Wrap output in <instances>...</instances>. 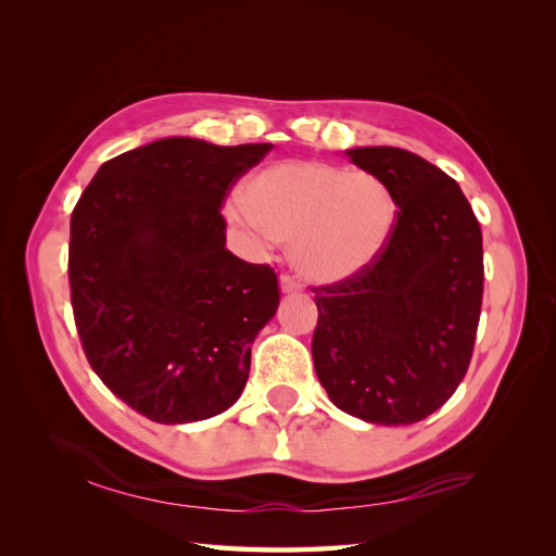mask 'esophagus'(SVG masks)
<instances>
[{
    "label": "esophagus",
    "mask_w": 556,
    "mask_h": 556,
    "mask_svg": "<svg viewBox=\"0 0 556 556\" xmlns=\"http://www.w3.org/2000/svg\"><path fill=\"white\" fill-rule=\"evenodd\" d=\"M303 289L301 281L291 275H281V291L285 293H299Z\"/></svg>",
    "instance_id": "1"
}]
</instances>
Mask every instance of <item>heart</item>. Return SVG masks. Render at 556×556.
<instances>
[{"instance_id": "b5f03b06", "label": "heart", "mask_w": 556, "mask_h": 556, "mask_svg": "<svg viewBox=\"0 0 556 556\" xmlns=\"http://www.w3.org/2000/svg\"><path fill=\"white\" fill-rule=\"evenodd\" d=\"M227 212L257 243H291L293 265L313 281L368 267L396 224L394 195L375 174L299 160L257 172Z\"/></svg>"}]
</instances>
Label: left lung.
<instances>
[{
  "label": "left lung",
  "instance_id": "obj_1",
  "mask_svg": "<svg viewBox=\"0 0 556 556\" xmlns=\"http://www.w3.org/2000/svg\"><path fill=\"white\" fill-rule=\"evenodd\" d=\"M399 207L384 251L315 287L313 361L332 404L377 425L428 418L473 356L482 305V231L458 184L401 148H353Z\"/></svg>",
  "mask_w": 556,
  "mask_h": 556
}]
</instances>
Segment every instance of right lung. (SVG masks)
<instances>
[{
	"mask_svg": "<svg viewBox=\"0 0 556 556\" xmlns=\"http://www.w3.org/2000/svg\"><path fill=\"white\" fill-rule=\"evenodd\" d=\"M269 143L164 138L104 162L71 212V308L90 368L148 420L227 410L279 303L277 271L227 251L222 205Z\"/></svg>",
	"mask_w": 556,
	"mask_h": 556,
	"instance_id": "obj_1",
	"label": "right lung"
}]
</instances>
